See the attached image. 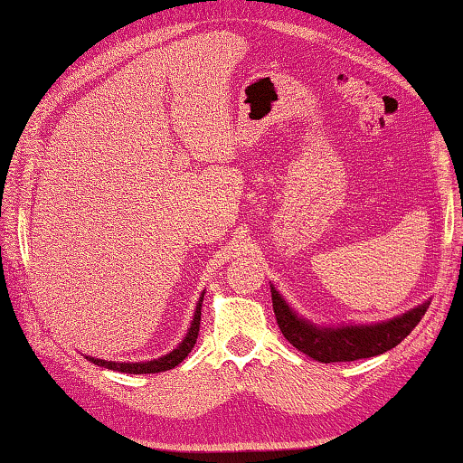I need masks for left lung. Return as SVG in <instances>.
I'll return each mask as SVG.
<instances>
[{"label":"left lung","mask_w":463,"mask_h":463,"mask_svg":"<svg viewBox=\"0 0 463 463\" xmlns=\"http://www.w3.org/2000/svg\"><path fill=\"white\" fill-rule=\"evenodd\" d=\"M270 293L272 309L277 315L282 335L298 352L323 364L374 358V355L392 350L417 327V323L423 319L425 311L429 309V301H425L415 309L399 315V317L374 323V326L319 327L311 321L298 317L285 298L279 295L277 288L270 287Z\"/></svg>","instance_id":"left-lung-1"}]
</instances>
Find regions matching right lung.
Listing matches in <instances>:
<instances>
[{
	"mask_svg": "<svg viewBox=\"0 0 463 463\" xmlns=\"http://www.w3.org/2000/svg\"><path fill=\"white\" fill-rule=\"evenodd\" d=\"M203 295H205V293H203ZM203 295L199 297L197 309H194L189 331H186L183 342L178 344L170 354L162 355V358H156V360H148V362H108V360L91 358V355H87V360L97 364V366H101V368H108V370H113V372H126V374H156V372H166L170 368L178 366V364H181L186 358V355L191 354L194 342H197L199 326H201Z\"/></svg>",
	"mask_w": 463,
	"mask_h": 463,
	"instance_id": "obj_1",
	"label": "right lung"
}]
</instances>
